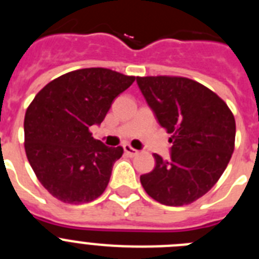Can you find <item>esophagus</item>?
Masks as SVG:
<instances>
[{"instance_id": "34e87169", "label": "esophagus", "mask_w": 259, "mask_h": 259, "mask_svg": "<svg viewBox=\"0 0 259 259\" xmlns=\"http://www.w3.org/2000/svg\"><path fill=\"white\" fill-rule=\"evenodd\" d=\"M123 149H124V153L128 155H131V157H135V155L139 154V150L134 149L131 145H128V144H125V145H123Z\"/></svg>"}]
</instances>
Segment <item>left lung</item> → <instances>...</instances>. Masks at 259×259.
Here are the masks:
<instances>
[{
    "instance_id": "8db88e82",
    "label": "left lung",
    "mask_w": 259,
    "mask_h": 259,
    "mask_svg": "<svg viewBox=\"0 0 259 259\" xmlns=\"http://www.w3.org/2000/svg\"><path fill=\"white\" fill-rule=\"evenodd\" d=\"M136 81L172 143L170 159L154 154V170L140 176L141 185L167 206L192 203L214 187L232 157L235 116L217 93L188 77L137 76Z\"/></svg>"
}]
</instances>
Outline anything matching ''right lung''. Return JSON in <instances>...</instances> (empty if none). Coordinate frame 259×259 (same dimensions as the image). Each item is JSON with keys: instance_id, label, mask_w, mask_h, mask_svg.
I'll return each mask as SVG.
<instances>
[{"instance_id": "right-lung-1", "label": "right lung", "mask_w": 259, "mask_h": 259, "mask_svg": "<svg viewBox=\"0 0 259 259\" xmlns=\"http://www.w3.org/2000/svg\"><path fill=\"white\" fill-rule=\"evenodd\" d=\"M135 81L102 67L81 68L48 83L24 116V149L38 182L66 203H87L109 184L123 148H109L89 128L101 124L114 98Z\"/></svg>"}]
</instances>
